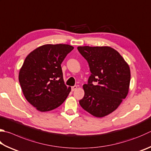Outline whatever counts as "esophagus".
Instances as JSON below:
<instances>
[{
  "mask_svg": "<svg viewBox=\"0 0 151 151\" xmlns=\"http://www.w3.org/2000/svg\"><path fill=\"white\" fill-rule=\"evenodd\" d=\"M76 88H77V86H73L71 87V90L73 92V91H75V90H76Z\"/></svg>",
  "mask_w": 151,
  "mask_h": 151,
  "instance_id": "34e87169",
  "label": "esophagus"
}]
</instances>
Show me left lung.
I'll use <instances>...</instances> for the list:
<instances>
[{"instance_id":"obj_1","label":"left lung","mask_w":151,"mask_h":151,"mask_svg":"<svg viewBox=\"0 0 151 151\" xmlns=\"http://www.w3.org/2000/svg\"><path fill=\"white\" fill-rule=\"evenodd\" d=\"M89 65L90 76L83 85L84 96L79 104L97 117L117 108L127 96L129 87V67L118 52L110 47H78Z\"/></svg>"}]
</instances>
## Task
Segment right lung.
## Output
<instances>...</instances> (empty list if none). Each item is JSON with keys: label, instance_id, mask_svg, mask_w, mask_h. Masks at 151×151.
<instances>
[{"label": "right lung", "instance_id": "1", "mask_svg": "<svg viewBox=\"0 0 151 151\" xmlns=\"http://www.w3.org/2000/svg\"><path fill=\"white\" fill-rule=\"evenodd\" d=\"M73 46L47 44L26 57L19 73V82L26 99L40 111L61 106L70 92L65 85L61 63Z\"/></svg>", "mask_w": 151, "mask_h": 151}]
</instances>
